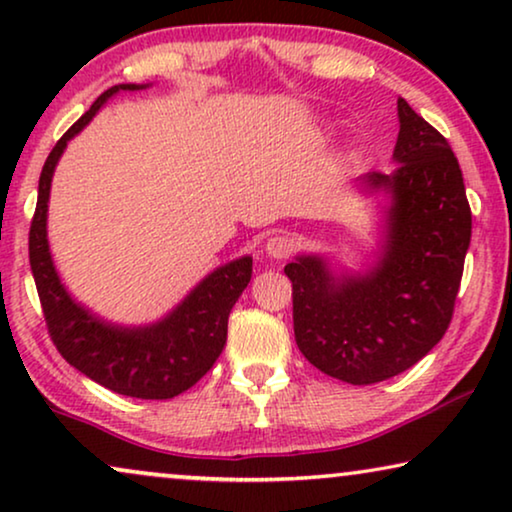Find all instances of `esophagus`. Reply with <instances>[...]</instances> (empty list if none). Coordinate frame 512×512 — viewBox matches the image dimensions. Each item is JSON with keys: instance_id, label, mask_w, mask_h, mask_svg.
<instances>
[{"instance_id": "34e87169", "label": "esophagus", "mask_w": 512, "mask_h": 512, "mask_svg": "<svg viewBox=\"0 0 512 512\" xmlns=\"http://www.w3.org/2000/svg\"><path fill=\"white\" fill-rule=\"evenodd\" d=\"M291 251H293V240L286 235L270 237L268 244H265V254L270 258H279V261H282V258H289Z\"/></svg>"}]
</instances>
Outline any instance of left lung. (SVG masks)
<instances>
[{"label":"left lung","mask_w":512,"mask_h":512,"mask_svg":"<svg viewBox=\"0 0 512 512\" xmlns=\"http://www.w3.org/2000/svg\"><path fill=\"white\" fill-rule=\"evenodd\" d=\"M398 121L396 170L359 179L391 198L375 268L335 277L321 256H298L284 268L298 349L321 373L349 384L389 380L438 345L471 244V207L450 144L403 97Z\"/></svg>","instance_id":"8db88e82"}]
</instances>
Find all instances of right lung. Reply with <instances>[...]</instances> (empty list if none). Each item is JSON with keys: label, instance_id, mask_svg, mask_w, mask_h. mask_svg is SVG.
Returning <instances> with one entry per match:
<instances>
[{"label": "right lung", "instance_id": "add662e5", "mask_svg": "<svg viewBox=\"0 0 512 512\" xmlns=\"http://www.w3.org/2000/svg\"><path fill=\"white\" fill-rule=\"evenodd\" d=\"M139 88L146 86L121 83L104 90L48 153L30 226V268L48 335L69 366L116 394L165 401L191 389L219 359L228 338L230 310L251 279V256L216 268L158 324L123 328L97 319L72 300L55 272L46 237L51 179L67 142L118 90Z\"/></svg>", "mask_w": 512, "mask_h": 512}]
</instances>
